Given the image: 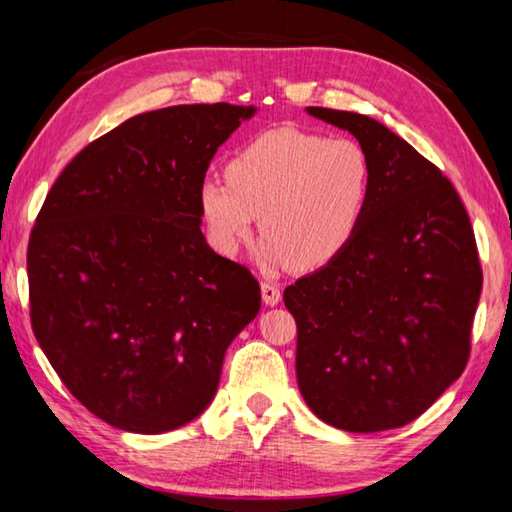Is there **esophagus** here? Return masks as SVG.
I'll use <instances>...</instances> for the list:
<instances>
[{"mask_svg": "<svg viewBox=\"0 0 512 512\" xmlns=\"http://www.w3.org/2000/svg\"><path fill=\"white\" fill-rule=\"evenodd\" d=\"M262 300L266 302L268 307H275L277 302L282 300V293H280V287L273 282H262Z\"/></svg>", "mask_w": 512, "mask_h": 512, "instance_id": "esophagus-1", "label": "esophagus"}]
</instances>
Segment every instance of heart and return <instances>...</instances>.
Returning <instances> with one entry per match:
<instances>
[{
    "label": "heart",
    "mask_w": 512,
    "mask_h": 512,
    "mask_svg": "<svg viewBox=\"0 0 512 512\" xmlns=\"http://www.w3.org/2000/svg\"><path fill=\"white\" fill-rule=\"evenodd\" d=\"M370 189L372 162L361 142L282 126L246 144L228 162V180L205 178L198 210L221 255L239 253L259 216V259L314 271L350 246Z\"/></svg>",
    "instance_id": "heart-1"
}]
</instances>
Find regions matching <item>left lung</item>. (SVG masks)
<instances>
[{"mask_svg":"<svg viewBox=\"0 0 512 512\" xmlns=\"http://www.w3.org/2000/svg\"><path fill=\"white\" fill-rule=\"evenodd\" d=\"M366 146L372 189L343 253L284 289L298 388L336 429L413 422L465 370L481 296L474 230L436 164L359 112L307 108Z\"/></svg>","mask_w":512,"mask_h":512,"instance_id":"obj_1","label":"left lung"}]
</instances>
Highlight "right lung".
Masks as SVG:
<instances>
[{"label":"right lung","instance_id":"add662e5","mask_svg":"<svg viewBox=\"0 0 512 512\" xmlns=\"http://www.w3.org/2000/svg\"><path fill=\"white\" fill-rule=\"evenodd\" d=\"M255 106L192 103L131 117L85 146L29 239L31 325L85 409L131 433L198 418L225 350L259 314L246 266L207 246L198 187Z\"/></svg>","mask_w":512,"mask_h":512}]
</instances>
